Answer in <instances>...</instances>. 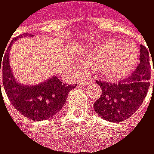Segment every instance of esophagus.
<instances>
[{"label": "esophagus", "mask_w": 154, "mask_h": 154, "mask_svg": "<svg viewBox=\"0 0 154 154\" xmlns=\"http://www.w3.org/2000/svg\"><path fill=\"white\" fill-rule=\"evenodd\" d=\"M91 82H92V79H84L81 82V83L82 84V85H87V84H89Z\"/></svg>", "instance_id": "esophagus-1"}]
</instances>
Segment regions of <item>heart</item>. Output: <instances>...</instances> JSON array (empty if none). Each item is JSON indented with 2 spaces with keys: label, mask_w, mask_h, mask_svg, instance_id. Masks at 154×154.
I'll return each instance as SVG.
<instances>
[{
  "label": "heart",
  "mask_w": 154,
  "mask_h": 154,
  "mask_svg": "<svg viewBox=\"0 0 154 154\" xmlns=\"http://www.w3.org/2000/svg\"><path fill=\"white\" fill-rule=\"evenodd\" d=\"M91 64H98V71L112 79H120L131 72L138 63L139 51L131 44L108 39L92 48L86 54Z\"/></svg>",
  "instance_id": "heart-1"
}]
</instances>
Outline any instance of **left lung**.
<instances>
[{
	"label": "left lung",
	"mask_w": 154,
	"mask_h": 154,
	"mask_svg": "<svg viewBox=\"0 0 154 154\" xmlns=\"http://www.w3.org/2000/svg\"><path fill=\"white\" fill-rule=\"evenodd\" d=\"M150 60L149 50L141 45L140 64L131 76L119 83L96 81L103 92L101 97L94 103V108L99 117L110 122L119 123L137 111L150 87Z\"/></svg>",
	"instance_id": "left-lung-1"
}]
</instances>
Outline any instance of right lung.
<instances>
[{"mask_svg": "<svg viewBox=\"0 0 154 154\" xmlns=\"http://www.w3.org/2000/svg\"><path fill=\"white\" fill-rule=\"evenodd\" d=\"M23 36H27V34L14 38L0 62V72L2 69V86L17 111L30 119L45 120L60 111L69 93L75 86L62 83L57 76H52L35 85H24L16 81L9 62L10 48L14 41Z\"/></svg>", "mask_w": 154, "mask_h": 154, "instance_id": "obj_1", "label": "right lung"}]
</instances>
